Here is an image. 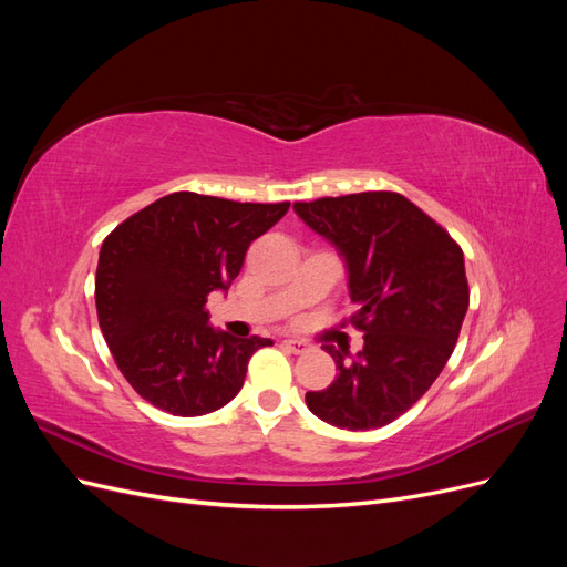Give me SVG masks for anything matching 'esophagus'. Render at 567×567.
<instances>
[{
	"mask_svg": "<svg viewBox=\"0 0 567 567\" xmlns=\"http://www.w3.org/2000/svg\"><path fill=\"white\" fill-rule=\"evenodd\" d=\"M284 348H286L288 352H293V354H302V352L310 350V346H307L305 340H296V338L284 340Z\"/></svg>",
	"mask_w": 567,
	"mask_h": 567,
	"instance_id": "obj_1",
	"label": "esophagus"
}]
</instances>
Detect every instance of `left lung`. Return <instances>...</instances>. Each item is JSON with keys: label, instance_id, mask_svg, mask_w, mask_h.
<instances>
[{"label": "left lung", "instance_id": "1", "mask_svg": "<svg viewBox=\"0 0 567 567\" xmlns=\"http://www.w3.org/2000/svg\"><path fill=\"white\" fill-rule=\"evenodd\" d=\"M307 227L331 241L348 267L352 362L333 346L336 381L305 402L321 421L371 431L402 416L447 364L468 310L463 250L433 217L394 192L293 203Z\"/></svg>", "mask_w": 567, "mask_h": 567}]
</instances>
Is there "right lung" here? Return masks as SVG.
Listing matches in <instances>:
<instances>
[{"label":"right lung","mask_w":567,"mask_h":567,"mask_svg":"<svg viewBox=\"0 0 567 567\" xmlns=\"http://www.w3.org/2000/svg\"><path fill=\"white\" fill-rule=\"evenodd\" d=\"M288 205L177 192L106 236L94 286L99 326L146 402L173 416H203L244 388L250 357L271 340L215 331L205 302L231 286L248 246Z\"/></svg>","instance_id":"obj_1"}]
</instances>
